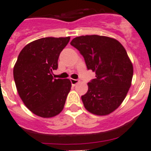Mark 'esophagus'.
I'll return each instance as SVG.
<instances>
[{"label":"esophagus","mask_w":151,"mask_h":151,"mask_svg":"<svg viewBox=\"0 0 151 151\" xmlns=\"http://www.w3.org/2000/svg\"><path fill=\"white\" fill-rule=\"evenodd\" d=\"M70 82H71L72 85L75 86V85H76V84H78V82H79V80L74 79V78H70Z\"/></svg>","instance_id":"obj_1"}]
</instances>
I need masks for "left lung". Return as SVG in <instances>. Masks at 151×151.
Here are the masks:
<instances>
[{
    "label": "left lung",
    "mask_w": 151,
    "mask_h": 151,
    "mask_svg": "<svg viewBox=\"0 0 151 151\" xmlns=\"http://www.w3.org/2000/svg\"><path fill=\"white\" fill-rule=\"evenodd\" d=\"M70 45L96 74L82 96L85 108L97 116L110 114L120 106L132 85L133 66L127 52L117 40L97 35L76 37Z\"/></svg>",
    "instance_id": "8db88e82"
}]
</instances>
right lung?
Segmentation results:
<instances>
[{"label": "right lung", "mask_w": 151, "mask_h": 151, "mask_svg": "<svg viewBox=\"0 0 151 151\" xmlns=\"http://www.w3.org/2000/svg\"><path fill=\"white\" fill-rule=\"evenodd\" d=\"M70 38H43L24 47L13 68V78L24 104L43 118L58 115L63 110L71 82L53 78L58 58Z\"/></svg>", "instance_id": "right-lung-1"}]
</instances>
